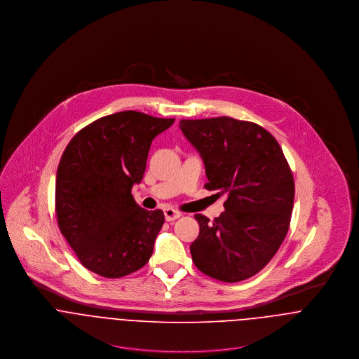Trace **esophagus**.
Returning a JSON list of instances; mask_svg holds the SVG:
<instances>
[{
    "instance_id": "esophagus-1",
    "label": "esophagus",
    "mask_w": 359,
    "mask_h": 359,
    "mask_svg": "<svg viewBox=\"0 0 359 359\" xmlns=\"http://www.w3.org/2000/svg\"><path fill=\"white\" fill-rule=\"evenodd\" d=\"M164 217H165V221H174V219L181 217V212L174 210L172 207H165L164 208Z\"/></svg>"
}]
</instances>
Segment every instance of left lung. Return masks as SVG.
<instances>
[{
    "mask_svg": "<svg viewBox=\"0 0 359 359\" xmlns=\"http://www.w3.org/2000/svg\"><path fill=\"white\" fill-rule=\"evenodd\" d=\"M180 128L205 163V189L226 196L225 211L212 222L195 215L201 232L192 259L214 279H248L275 256L289 231L290 167L278 141L255 123L224 116L181 120Z\"/></svg>",
    "mask_w": 359,
    "mask_h": 359,
    "instance_id": "1",
    "label": "left lung"
}]
</instances>
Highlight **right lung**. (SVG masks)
<instances>
[{"label": "right lung", "instance_id": "obj_1", "mask_svg": "<svg viewBox=\"0 0 359 359\" xmlns=\"http://www.w3.org/2000/svg\"><path fill=\"white\" fill-rule=\"evenodd\" d=\"M174 118L126 110L104 116L79 131L57 165V225L80 262L104 278L142 268L164 224L161 210L135 203L154 138Z\"/></svg>", "mask_w": 359, "mask_h": 359}]
</instances>
